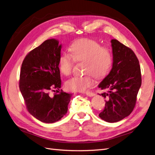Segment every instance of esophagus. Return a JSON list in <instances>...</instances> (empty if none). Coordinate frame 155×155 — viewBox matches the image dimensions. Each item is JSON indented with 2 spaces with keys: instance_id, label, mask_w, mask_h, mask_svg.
Segmentation results:
<instances>
[{
  "instance_id": "obj_1",
  "label": "esophagus",
  "mask_w": 155,
  "mask_h": 155,
  "mask_svg": "<svg viewBox=\"0 0 155 155\" xmlns=\"http://www.w3.org/2000/svg\"><path fill=\"white\" fill-rule=\"evenodd\" d=\"M85 94H86V95L88 96V97H93V96H95V93H92V92H86Z\"/></svg>"
}]
</instances>
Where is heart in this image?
Returning <instances> with one entry per match:
<instances>
[{
	"instance_id": "heart-1",
	"label": "heart",
	"mask_w": 155,
	"mask_h": 155,
	"mask_svg": "<svg viewBox=\"0 0 155 155\" xmlns=\"http://www.w3.org/2000/svg\"><path fill=\"white\" fill-rule=\"evenodd\" d=\"M70 55L63 53L59 59V69L62 74L69 75L74 62H85L84 76H75L65 83L70 91L83 92L93 84L95 78H103L108 74L112 64V55L108 48L101 47L96 41L84 39L75 41L70 47Z\"/></svg>"
}]
</instances>
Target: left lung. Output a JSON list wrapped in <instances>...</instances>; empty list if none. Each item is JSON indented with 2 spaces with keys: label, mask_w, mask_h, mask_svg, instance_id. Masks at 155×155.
Wrapping results in <instances>:
<instances>
[{
  "label": "left lung",
  "mask_w": 155,
  "mask_h": 155,
  "mask_svg": "<svg viewBox=\"0 0 155 155\" xmlns=\"http://www.w3.org/2000/svg\"><path fill=\"white\" fill-rule=\"evenodd\" d=\"M110 43L112 69L98 87L108 90L101 94L107 101L99 116L104 121L113 123L120 121L133 111L141 85V75L134 51L116 39H112Z\"/></svg>",
  "instance_id": "left-lung-1"
}]
</instances>
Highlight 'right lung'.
Here are the masks:
<instances>
[{
	"instance_id": "right-lung-1",
	"label": "right lung",
	"mask_w": 155,
	"mask_h": 155,
	"mask_svg": "<svg viewBox=\"0 0 155 155\" xmlns=\"http://www.w3.org/2000/svg\"><path fill=\"white\" fill-rule=\"evenodd\" d=\"M62 45L51 39L29 52L22 62L20 90L29 112L41 122L58 121L68 111L71 94L59 91L61 87L59 59ZM57 89L54 96L49 91Z\"/></svg>"
}]
</instances>
